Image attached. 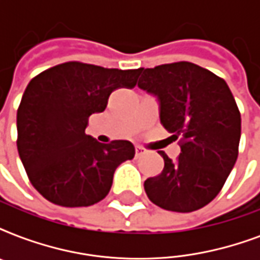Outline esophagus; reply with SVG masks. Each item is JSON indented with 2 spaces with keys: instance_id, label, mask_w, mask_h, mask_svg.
I'll return each instance as SVG.
<instances>
[{
  "instance_id": "1",
  "label": "esophagus",
  "mask_w": 260,
  "mask_h": 260,
  "mask_svg": "<svg viewBox=\"0 0 260 260\" xmlns=\"http://www.w3.org/2000/svg\"><path fill=\"white\" fill-rule=\"evenodd\" d=\"M135 150H136V158H140V156H143V155L146 154V150H144V148L140 146H136V148H135Z\"/></svg>"
}]
</instances>
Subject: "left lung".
Segmentation results:
<instances>
[{"label": "left lung", "mask_w": 260, "mask_h": 260, "mask_svg": "<svg viewBox=\"0 0 260 260\" xmlns=\"http://www.w3.org/2000/svg\"><path fill=\"white\" fill-rule=\"evenodd\" d=\"M138 86L159 102L160 124L181 154L173 162L163 151V171L144 182L147 196L166 210L201 209L225 183L239 154L242 118L224 79L190 62L139 69Z\"/></svg>", "instance_id": "1"}]
</instances>
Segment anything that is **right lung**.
Wrapping results in <instances>:
<instances>
[{"label": "right lung", "mask_w": 260, "mask_h": 260, "mask_svg": "<svg viewBox=\"0 0 260 260\" xmlns=\"http://www.w3.org/2000/svg\"><path fill=\"white\" fill-rule=\"evenodd\" d=\"M139 70L67 62L35 77L17 110V150L34 187L52 204L90 206L109 193L113 174L135 156L134 144H102L85 134L110 93L132 89Z\"/></svg>", "instance_id": "add662e5"}]
</instances>
